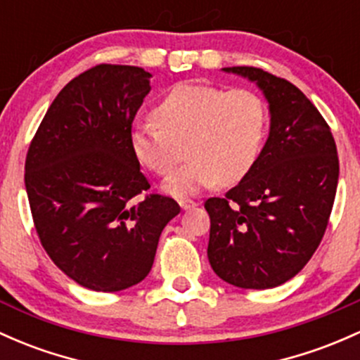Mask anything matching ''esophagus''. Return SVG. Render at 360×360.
I'll return each mask as SVG.
<instances>
[{
    "mask_svg": "<svg viewBox=\"0 0 360 360\" xmlns=\"http://www.w3.org/2000/svg\"><path fill=\"white\" fill-rule=\"evenodd\" d=\"M196 205L198 203L193 200H179V207L183 208V210H191V208H195Z\"/></svg>",
    "mask_w": 360,
    "mask_h": 360,
    "instance_id": "obj_1",
    "label": "esophagus"
}]
</instances>
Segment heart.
<instances>
[{
  "label": "heart",
  "instance_id": "b5f03b06",
  "mask_svg": "<svg viewBox=\"0 0 360 360\" xmlns=\"http://www.w3.org/2000/svg\"><path fill=\"white\" fill-rule=\"evenodd\" d=\"M153 114L159 124H133L129 147L141 165L167 174L184 145L188 162L162 184L172 196L193 195L217 181L238 183L258 160L268 128L266 104L248 89L179 84Z\"/></svg>",
  "mask_w": 360,
  "mask_h": 360
}]
</instances>
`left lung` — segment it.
<instances>
[{"mask_svg": "<svg viewBox=\"0 0 360 360\" xmlns=\"http://www.w3.org/2000/svg\"><path fill=\"white\" fill-rule=\"evenodd\" d=\"M262 90L270 133L252 169L225 198L205 201L208 262L240 289H274L302 270L321 243L338 184L326 121L301 90L251 66L222 68Z\"/></svg>", "mask_w": 360, "mask_h": 360, "instance_id": "left-lung-1", "label": "left lung"}]
</instances>
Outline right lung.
I'll use <instances>...</instances> for the list:
<instances>
[{
  "instance_id": "add662e5",
  "label": "right lung",
  "mask_w": 360,
  "mask_h": 360,
  "mask_svg": "<svg viewBox=\"0 0 360 360\" xmlns=\"http://www.w3.org/2000/svg\"><path fill=\"white\" fill-rule=\"evenodd\" d=\"M152 75L98 65L70 82L35 133L25 189L49 258L85 289L117 292L152 270L162 231L181 212L172 198L135 196L150 188L129 147Z\"/></svg>"
}]
</instances>
